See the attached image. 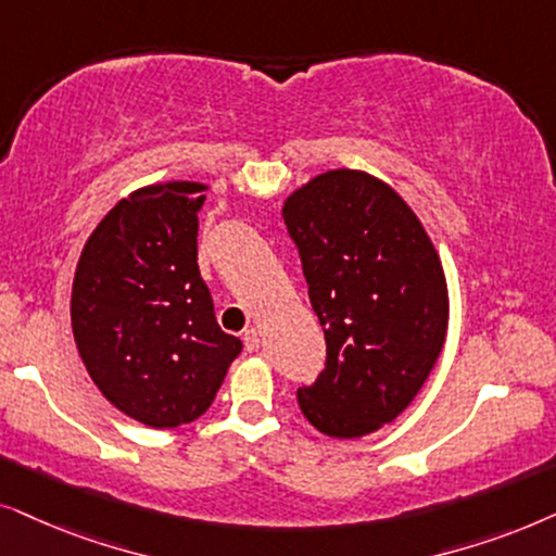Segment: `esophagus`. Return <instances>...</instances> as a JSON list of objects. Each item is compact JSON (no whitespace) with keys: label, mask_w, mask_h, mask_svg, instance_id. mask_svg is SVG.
<instances>
[{"label":"esophagus","mask_w":556,"mask_h":556,"mask_svg":"<svg viewBox=\"0 0 556 556\" xmlns=\"http://www.w3.org/2000/svg\"><path fill=\"white\" fill-rule=\"evenodd\" d=\"M258 343H262V338H258V330L256 328L243 330V348H247L249 353L258 351Z\"/></svg>","instance_id":"esophagus-1"}]
</instances>
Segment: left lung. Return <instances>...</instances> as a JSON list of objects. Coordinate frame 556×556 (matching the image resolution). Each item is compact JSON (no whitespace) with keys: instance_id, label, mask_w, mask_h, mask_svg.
Here are the masks:
<instances>
[{"instance_id":"1","label":"left lung","mask_w":556,"mask_h":556,"mask_svg":"<svg viewBox=\"0 0 556 556\" xmlns=\"http://www.w3.org/2000/svg\"><path fill=\"white\" fill-rule=\"evenodd\" d=\"M328 358L298 389L309 425L338 440L394 421L447 336V279L404 198L361 169H328L285 201Z\"/></svg>"}]
</instances>
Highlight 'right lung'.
Returning a JSON list of instances; mask_svg holds the SVG:
<instances>
[{
    "instance_id": "obj_1",
    "label": "right lung",
    "mask_w": 556,
    "mask_h": 556,
    "mask_svg": "<svg viewBox=\"0 0 556 556\" xmlns=\"http://www.w3.org/2000/svg\"><path fill=\"white\" fill-rule=\"evenodd\" d=\"M205 190L188 180L135 190L88 236L73 277V338L88 376L154 429L201 417L243 348L218 328L198 269Z\"/></svg>"
}]
</instances>
